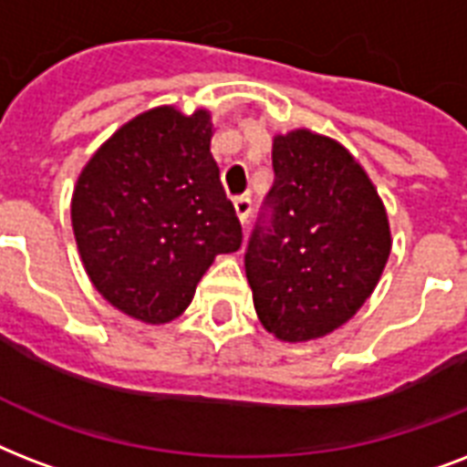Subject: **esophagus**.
Returning <instances> with one entry per match:
<instances>
[{"mask_svg": "<svg viewBox=\"0 0 467 467\" xmlns=\"http://www.w3.org/2000/svg\"><path fill=\"white\" fill-rule=\"evenodd\" d=\"M234 209H236V214H238V222L241 223H245L248 222V216H251V209H253V204H251V197H236V200H234Z\"/></svg>", "mask_w": 467, "mask_h": 467, "instance_id": "34e87169", "label": "esophagus"}]
</instances>
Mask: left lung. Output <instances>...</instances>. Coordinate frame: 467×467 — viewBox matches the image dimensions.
Listing matches in <instances>:
<instances>
[{"label": "left lung", "instance_id": "left-lung-1", "mask_svg": "<svg viewBox=\"0 0 467 467\" xmlns=\"http://www.w3.org/2000/svg\"><path fill=\"white\" fill-rule=\"evenodd\" d=\"M273 226L253 231L245 277L260 324L280 341L331 334L365 305L392 251L385 204L338 140L309 129L273 139Z\"/></svg>", "mask_w": 467, "mask_h": 467}]
</instances>
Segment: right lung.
<instances>
[{"label": "right lung", "mask_w": 467, "mask_h": 467, "mask_svg": "<svg viewBox=\"0 0 467 467\" xmlns=\"http://www.w3.org/2000/svg\"><path fill=\"white\" fill-rule=\"evenodd\" d=\"M212 136L209 109L155 107L104 140L75 184L70 216L85 273L143 324L177 319L216 255L241 248Z\"/></svg>", "instance_id": "add662e5"}]
</instances>
